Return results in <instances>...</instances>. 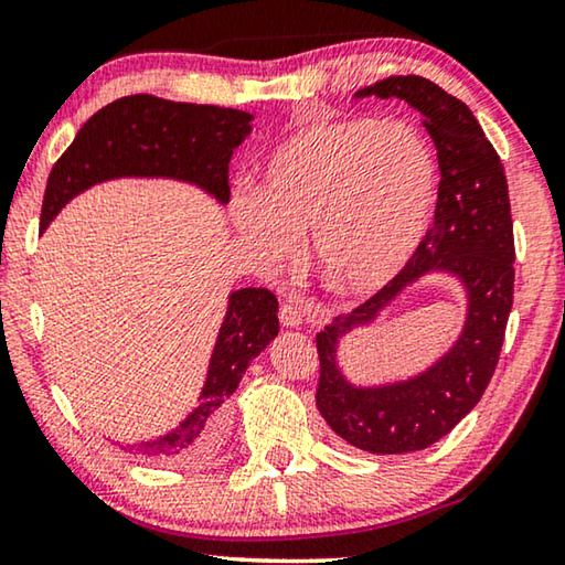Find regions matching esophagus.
Instances as JSON below:
<instances>
[{"label": "esophagus", "instance_id": "1", "mask_svg": "<svg viewBox=\"0 0 565 565\" xmlns=\"http://www.w3.org/2000/svg\"><path fill=\"white\" fill-rule=\"evenodd\" d=\"M279 321H281V327H286V329H296V327H301L303 317H301V311L296 309V306H291V303H281V309H279Z\"/></svg>", "mask_w": 565, "mask_h": 565}]
</instances>
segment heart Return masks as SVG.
<instances>
[{"mask_svg": "<svg viewBox=\"0 0 565 565\" xmlns=\"http://www.w3.org/2000/svg\"><path fill=\"white\" fill-rule=\"evenodd\" d=\"M438 199V161L406 124L337 117L301 124L264 159L256 196L232 199V218L256 262L306 254L327 289L374 294L424 242Z\"/></svg>", "mask_w": 565, "mask_h": 565, "instance_id": "obj_1", "label": "heart"}]
</instances>
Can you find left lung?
<instances>
[{"mask_svg": "<svg viewBox=\"0 0 565 565\" xmlns=\"http://www.w3.org/2000/svg\"><path fill=\"white\" fill-rule=\"evenodd\" d=\"M401 99L424 117L441 181L434 226L411 262L349 317L317 333L321 376L317 406L331 431L369 454H411L444 438L481 401L499 363L513 306V222L503 164L461 99L424 76H388L353 99ZM426 273H448L465 286L467 321L431 367L388 385L356 387L338 366V343Z\"/></svg>", "mask_w": 565, "mask_h": 565, "instance_id": "left-lung-1", "label": "left lung"}]
</instances>
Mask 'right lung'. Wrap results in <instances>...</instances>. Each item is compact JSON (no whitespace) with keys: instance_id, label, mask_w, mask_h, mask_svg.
Wrapping results in <instances>:
<instances>
[{"instance_id":"1","label":"right lung","mask_w":565,"mask_h":565,"mask_svg":"<svg viewBox=\"0 0 565 565\" xmlns=\"http://www.w3.org/2000/svg\"><path fill=\"white\" fill-rule=\"evenodd\" d=\"M252 114L134 94L107 104L76 131L46 179L42 232L82 191L111 179H174L228 204V161L252 134ZM279 301L269 289L228 294L199 404L177 428L127 446L167 463L202 461L216 454L226 428V401L248 363L279 333ZM124 448V446H121ZM124 448V451H127Z\"/></svg>"}]
</instances>
